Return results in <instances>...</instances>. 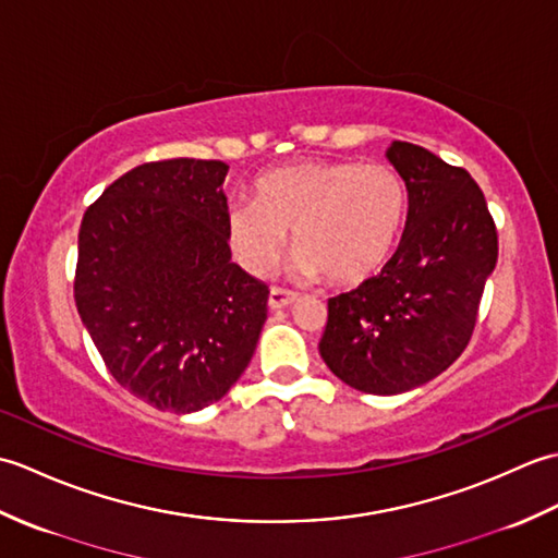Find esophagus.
Listing matches in <instances>:
<instances>
[{
	"instance_id": "esophagus-1",
	"label": "esophagus",
	"mask_w": 558,
	"mask_h": 558,
	"mask_svg": "<svg viewBox=\"0 0 558 558\" xmlns=\"http://www.w3.org/2000/svg\"><path fill=\"white\" fill-rule=\"evenodd\" d=\"M298 300V294L290 292V290H280V288H270V294H268V306L272 312L278 310H288V306Z\"/></svg>"
}]
</instances>
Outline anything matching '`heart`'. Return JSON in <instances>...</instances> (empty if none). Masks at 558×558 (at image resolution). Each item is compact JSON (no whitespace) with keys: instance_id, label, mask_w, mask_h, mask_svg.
I'll return each mask as SVG.
<instances>
[{"instance_id":"1","label":"heart","mask_w":558,"mask_h":558,"mask_svg":"<svg viewBox=\"0 0 558 558\" xmlns=\"http://www.w3.org/2000/svg\"><path fill=\"white\" fill-rule=\"evenodd\" d=\"M254 201H234L228 236L252 276L276 268L288 246L292 276L360 286L393 254L405 222L408 194L400 174L381 162L300 160L260 174Z\"/></svg>"}]
</instances>
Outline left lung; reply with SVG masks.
I'll return each mask as SVG.
<instances>
[{"label":"left lung","mask_w":558,"mask_h":558,"mask_svg":"<svg viewBox=\"0 0 558 558\" xmlns=\"http://www.w3.org/2000/svg\"><path fill=\"white\" fill-rule=\"evenodd\" d=\"M386 158L408 189L405 230L378 276L328 300L318 352L350 388L400 396L468 348L499 242L465 170L405 141H393Z\"/></svg>","instance_id":"1"}]
</instances>
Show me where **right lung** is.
<instances>
[{
    "instance_id": "1",
    "label": "right lung",
    "mask_w": 558,
    "mask_h": 558,
    "mask_svg": "<svg viewBox=\"0 0 558 558\" xmlns=\"http://www.w3.org/2000/svg\"><path fill=\"white\" fill-rule=\"evenodd\" d=\"M222 160L129 170L83 216L74 298L117 384L177 414L244 374L268 288L232 264Z\"/></svg>"
}]
</instances>
